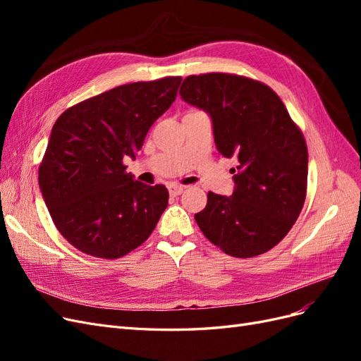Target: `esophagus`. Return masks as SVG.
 Masks as SVG:
<instances>
[{
    "label": "esophagus",
    "instance_id": "34e87169",
    "mask_svg": "<svg viewBox=\"0 0 361 361\" xmlns=\"http://www.w3.org/2000/svg\"><path fill=\"white\" fill-rule=\"evenodd\" d=\"M183 187L182 185H176V183H171L170 187H169V191H170V194L171 195H179V194H182L183 192Z\"/></svg>",
    "mask_w": 361,
    "mask_h": 361
}]
</instances>
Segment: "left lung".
Instances as JSON below:
<instances>
[{
	"mask_svg": "<svg viewBox=\"0 0 361 361\" xmlns=\"http://www.w3.org/2000/svg\"><path fill=\"white\" fill-rule=\"evenodd\" d=\"M179 94L212 118L220 154L236 167L232 195L207 192L195 214L209 241L233 257H253L288 235L307 192V145L267 84L233 73L190 75Z\"/></svg>",
	"mask_w": 361,
	"mask_h": 361,
	"instance_id": "obj_1",
	"label": "left lung"
}]
</instances>
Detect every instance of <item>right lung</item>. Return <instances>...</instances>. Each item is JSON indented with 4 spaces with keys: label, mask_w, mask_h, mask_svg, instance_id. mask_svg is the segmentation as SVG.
Here are the masks:
<instances>
[{
    "label": "right lung",
    "mask_w": 361,
    "mask_h": 361,
    "mask_svg": "<svg viewBox=\"0 0 361 361\" xmlns=\"http://www.w3.org/2000/svg\"><path fill=\"white\" fill-rule=\"evenodd\" d=\"M180 81L166 76L118 85L68 108L54 123L39 187L59 232L82 253L122 257L154 232L169 191L134 180L123 158H135Z\"/></svg>",
    "instance_id": "right-lung-1"
}]
</instances>
